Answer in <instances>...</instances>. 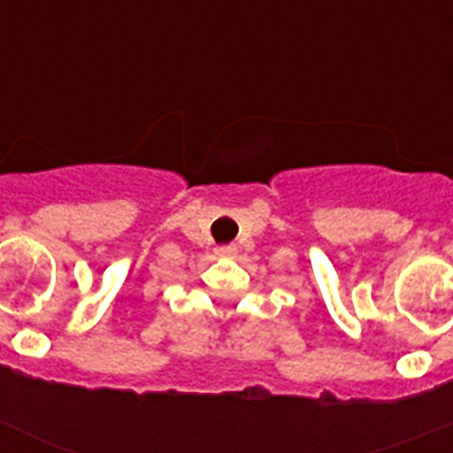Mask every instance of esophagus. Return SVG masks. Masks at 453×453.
<instances>
[{
  "instance_id": "34e87169",
  "label": "esophagus",
  "mask_w": 453,
  "mask_h": 453,
  "mask_svg": "<svg viewBox=\"0 0 453 453\" xmlns=\"http://www.w3.org/2000/svg\"><path fill=\"white\" fill-rule=\"evenodd\" d=\"M218 254L222 256V258H234V256L238 254V247H235V245H224V247H219Z\"/></svg>"
}]
</instances>
